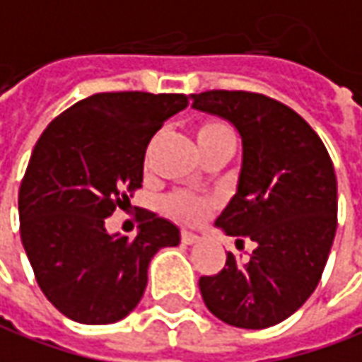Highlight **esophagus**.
Wrapping results in <instances>:
<instances>
[{
	"mask_svg": "<svg viewBox=\"0 0 362 362\" xmlns=\"http://www.w3.org/2000/svg\"><path fill=\"white\" fill-rule=\"evenodd\" d=\"M180 239H182V243H184V245H194V243L199 241L198 235L192 233V231H186V229H184V231L180 233Z\"/></svg>",
	"mask_w": 362,
	"mask_h": 362,
	"instance_id": "obj_1",
	"label": "esophagus"
}]
</instances>
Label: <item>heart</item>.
Here are the masks:
<instances>
[{
	"instance_id": "obj_1",
	"label": "heart",
	"mask_w": 362,
	"mask_h": 362,
	"mask_svg": "<svg viewBox=\"0 0 362 362\" xmlns=\"http://www.w3.org/2000/svg\"><path fill=\"white\" fill-rule=\"evenodd\" d=\"M235 139L231 127L223 119H206L196 127V141L199 151L209 145H216L219 141ZM164 211L184 223H198L204 217L209 216L217 207V199L211 196H199L186 189H176L168 194L163 202Z\"/></svg>"
}]
</instances>
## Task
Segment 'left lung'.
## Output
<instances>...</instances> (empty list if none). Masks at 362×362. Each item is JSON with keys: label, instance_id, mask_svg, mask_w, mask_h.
I'll return each instance as SVG.
<instances>
[{"label": "left lung", "instance_id": "1", "mask_svg": "<svg viewBox=\"0 0 362 362\" xmlns=\"http://www.w3.org/2000/svg\"><path fill=\"white\" fill-rule=\"evenodd\" d=\"M192 107L231 121L243 139L237 194L217 217L225 233L255 243L249 259L199 278L207 310L243 329L284 322L313 294L337 231V178L304 117L264 93L209 90Z\"/></svg>", "mask_w": 362, "mask_h": 362}]
</instances>
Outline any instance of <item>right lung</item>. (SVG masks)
Returning <instances> with one entry per match:
<instances>
[{
	"mask_svg": "<svg viewBox=\"0 0 362 362\" xmlns=\"http://www.w3.org/2000/svg\"><path fill=\"white\" fill-rule=\"evenodd\" d=\"M188 105L184 93H93L49 123L19 188V231L37 284L58 312L103 325L135 310L148 262L180 243L178 227L137 214L135 239L105 231V217L131 206L146 146Z\"/></svg>",
	"mask_w": 362,
	"mask_h": 362,
	"instance_id": "add662e5",
	"label": "right lung"
}]
</instances>
